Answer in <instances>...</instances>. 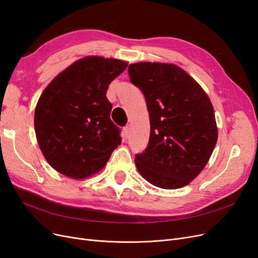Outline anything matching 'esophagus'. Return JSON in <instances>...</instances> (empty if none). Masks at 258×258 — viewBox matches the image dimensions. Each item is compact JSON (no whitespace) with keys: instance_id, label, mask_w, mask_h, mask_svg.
Here are the masks:
<instances>
[{"instance_id":"34e87169","label":"esophagus","mask_w":258,"mask_h":258,"mask_svg":"<svg viewBox=\"0 0 258 258\" xmlns=\"http://www.w3.org/2000/svg\"><path fill=\"white\" fill-rule=\"evenodd\" d=\"M122 132H123V136H124V137H128L129 132H130V126H129V124H127V126L123 127Z\"/></svg>"}]
</instances>
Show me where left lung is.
I'll return each instance as SVG.
<instances>
[{"label":"left lung","mask_w":258,"mask_h":258,"mask_svg":"<svg viewBox=\"0 0 258 258\" xmlns=\"http://www.w3.org/2000/svg\"><path fill=\"white\" fill-rule=\"evenodd\" d=\"M128 73L143 92L151 122L147 147L136 155L137 169L160 188H181L201 172L215 147L212 103L175 64L139 62L129 66Z\"/></svg>","instance_id":"8db88e82"}]
</instances>
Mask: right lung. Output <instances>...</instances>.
<instances>
[{"label":"right lung","mask_w":258,"mask_h":258,"mask_svg":"<svg viewBox=\"0 0 258 258\" xmlns=\"http://www.w3.org/2000/svg\"><path fill=\"white\" fill-rule=\"evenodd\" d=\"M127 66L118 59L86 57L43 91L34 113L35 135L45 159L61 174L73 178L95 174L120 145V129L110 118L106 91Z\"/></svg>","instance_id":"right-lung-1"}]
</instances>
